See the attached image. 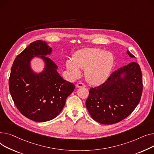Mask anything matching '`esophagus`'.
I'll list each match as a JSON object with an SVG mask.
<instances>
[{
	"label": "esophagus",
	"instance_id": "1",
	"mask_svg": "<svg viewBox=\"0 0 154 154\" xmlns=\"http://www.w3.org/2000/svg\"><path fill=\"white\" fill-rule=\"evenodd\" d=\"M76 88H81V87H85V85L82 83H78L76 85Z\"/></svg>",
	"mask_w": 154,
	"mask_h": 154
}]
</instances>
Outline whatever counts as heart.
<instances>
[{"label": "heart", "mask_w": 154, "mask_h": 154, "mask_svg": "<svg viewBox=\"0 0 154 154\" xmlns=\"http://www.w3.org/2000/svg\"><path fill=\"white\" fill-rule=\"evenodd\" d=\"M114 65V57L110 51L99 48L83 49L77 51L71 60H67L65 66L71 76L76 78L85 69V76L91 85L104 83L110 76Z\"/></svg>", "instance_id": "1"}]
</instances>
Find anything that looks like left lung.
I'll list each match as a JSON object with an SVG mask.
<instances>
[{"mask_svg": "<svg viewBox=\"0 0 154 154\" xmlns=\"http://www.w3.org/2000/svg\"><path fill=\"white\" fill-rule=\"evenodd\" d=\"M130 57L134 56L127 51ZM142 76L137 63L119 68L105 82L91 88L86 101L92 118L103 124L117 123L129 116L140 102Z\"/></svg>", "mask_w": 154, "mask_h": 154, "instance_id": "1", "label": "left lung"}]
</instances>
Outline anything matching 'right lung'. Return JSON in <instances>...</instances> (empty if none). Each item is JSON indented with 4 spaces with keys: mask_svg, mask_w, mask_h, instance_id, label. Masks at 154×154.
I'll list each match as a JSON object with an SVG mask.
<instances>
[{
    "mask_svg": "<svg viewBox=\"0 0 154 154\" xmlns=\"http://www.w3.org/2000/svg\"><path fill=\"white\" fill-rule=\"evenodd\" d=\"M51 53L46 42H32L16 57L11 71L8 85L14 104L24 116L35 122L55 118L75 88L58 73L57 65L47 57ZM35 57L44 63L38 73L31 68Z\"/></svg>",
    "mask_w": 154,
    "mask_h": 154,
    "instance_id": "right-lung-1",
    "label": "right lung"
}]
</instances>
